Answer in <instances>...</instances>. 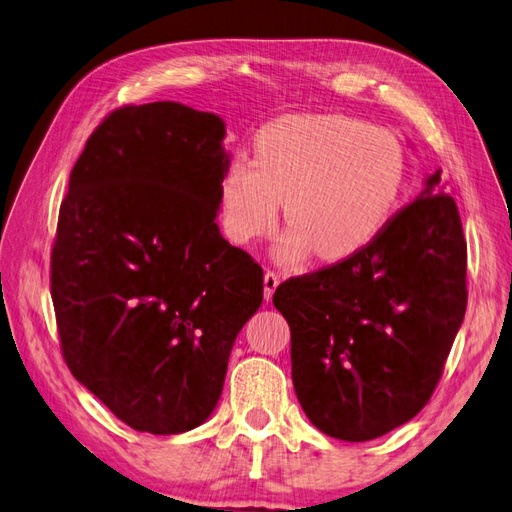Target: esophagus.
Returning <instances> with one entry per match:
<instances>
[{
  "instance_id": "obj_1",
  "label": "esophagus",
  "mask_w": 512,
  "mask_h": 512,
  "mask_svg": "<svg viewBox=\"0 0 512 512\" xmlns=\"http://www.w3.org/2000/svg\"><path fill=\"white\" fill-rule=\"evenodd\" d=\"M277 286H280V277H277L273 271H267L265 273V299L267 301L273 299V292Z\"/></svg>"
}]
</instances>
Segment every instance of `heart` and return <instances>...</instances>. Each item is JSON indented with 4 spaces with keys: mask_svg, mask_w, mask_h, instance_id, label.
<instances>
[{
    "mask_svg": "<svg viewBox=\"0 0 512 512\" xmlns=\"http://www.w3.org/2000/svg\"><path fill=\"white\" fill-rule=\"evenodd\" d=\"M406 149L378 126L344 115H284L254 136V162L230 160L220 179L226 235L241 245L290 230L277 256L344 260L389 226L406 183Z\"/></svg>",
    "mask_w": 512,
    "mask_h": 512,
    "instance_id": "heart-1",
    "label": "heart"
}]
</instances>
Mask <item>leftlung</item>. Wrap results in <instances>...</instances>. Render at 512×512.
<instances>
[{"label": "left lung", "instance_id": "8db88e82", "mask_svg": "<svg viewBox=\"0 0 512 512\" xmlns=\"http://www.w3.org/2000/svg\"><path fill=\"white\" fill-rule=\"evenodd\" d=\"M442 170L365 250L277 286L292 382L314 427L367 442L429 401L466 316L468 247Z\"/></svg>", "mask_w": 512, "mask_h": 512}]
</instances>
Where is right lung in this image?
<instances>
[{"instance_id":"1","label":"right lung","mask_w":512,"mask_h":512,"mask_svg":"<svg viewBox=\"0 0 512 512\" xmlns=\"http://www.w3.org/2000/svg\"><path fill=\"white\" fill-rule=\"evenodd\" d=\"M222 117L123 106L76 160L51 294L64 359L119 421L156 436L203 425L230 350L262 303V269L220 232Z\"/></svg>"}]
</instances>
